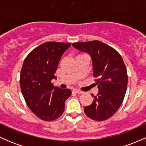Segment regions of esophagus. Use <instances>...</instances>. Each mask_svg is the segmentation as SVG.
Here are the masks:
<instances>
[{
    "label": "esophagus",
    "mask_w": 146,
    "mask_h": 146,
    "mask_svg": "<svg viewBox=\"0 0 146 146\" xmlns=\"http://www.w3.org/2000/svg\"><path fill=\"white\" fill-rule=\"evenodd\" d=\"M73 90L75 91V93H78V94H82V93H84L83 91H82V90H78V89H74Z\"/></svg>",
    "instance_id": "1"
}]
</instances>
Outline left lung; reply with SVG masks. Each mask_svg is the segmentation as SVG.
Wrapping results in <instances>:
<instances>
[{"mask_svg":"<svg viewBox=\"0 0 146 146\" xmlns=\"http://www.w3.org/2000/svg\"><path fill=\"white\" fill-rule=\"evenodd\" d=\"M73 46L91 57L93 75L99 92L93 103L84 107L86 116L95 121L108 119L121 105L128 84L126 67L121 55L109 45L93 40L75 42Z\"/></svg>","mask_w":146,"mask_h":146,"instance_id":"8db88e82","label":"left lung"}]
</instances>
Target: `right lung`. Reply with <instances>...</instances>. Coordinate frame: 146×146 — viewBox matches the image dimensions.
Here are the masks:
<instances>
[{
  "mask_svg": "<svg viewBox=\"0 0 146 146\" xmlns=\"http://www.w3.org/2000/svg\"><path fill=\"white\" fill-rule=\"evenodd\" d=\"M71 43L48 42L35 48L26 57L21 71L20 85L25 102L37 117L44 121L62 115L70 89H62L51 83L62 56Z\"/></svg>",
  "mask_w": 146,
  "mask_h": 146,
  "instance_id": "right-lung-1",
  "label": "right lung"
}]
</instances>
